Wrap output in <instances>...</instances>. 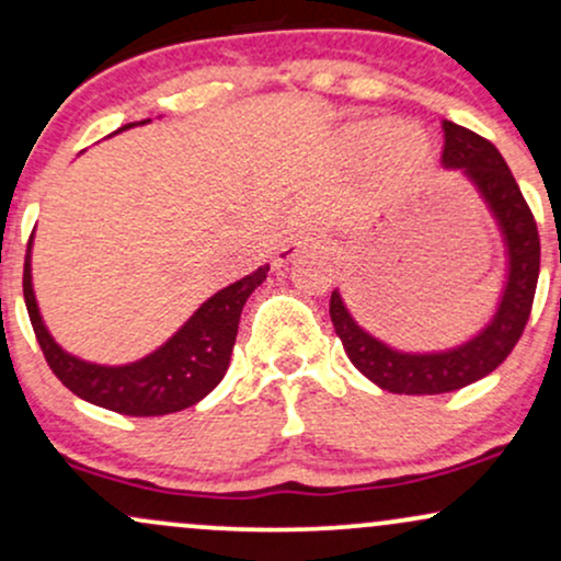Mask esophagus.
<instances>
[{
  "instance_id": "34e87169",
  "label": "esophagus",
  "mask_w": 561,
  "mask_h": 561,
  "mask_svg": "<svg viewBox=\"0 0 561 561\" xmlns=\"http://www.w3.org/2000/svg\"><path fill=\"white\" fill-rule=\"evenodd\" d=\"M311 248H319V237H313V234L293 237V240H289L285 248L276 253V261L287 263V261H293L298 253H302V250H311Z\"/></svg>"
}]
</instances>
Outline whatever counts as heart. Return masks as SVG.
<instances>
[{
	"instance_id": "obj_1",
	"label": "heart",
	"mask_w": 561,
	"mask_h": 561,
	"mask_svg": "<svg viewBox=\"0 0 561 561\" xmlns=\"http://www.w3.org/2000/svg\"><path fill=\"white\" fill-rule=\"evenodd\" d=\"M379 134H382V131H379V126L366 124V126H362L356 131V139L358 141H377ZM392 141H396V145L401 147V150H409V152H420L422 145H424L420 134H416L411 126H398L396 131H392Z\"/></svg>"
}]
</instances>
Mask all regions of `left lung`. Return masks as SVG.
I'll use <instances>...</instances> for the list:
<instances>
[{
	"instance_id": "1",
	"label": "left lung",
	"mask_w": 561,
	"mask_h": 561,
	"mask_svg": "<svg viewBox=\"0 0 561 561\" xmlns=\"http://www.w3.org/2000/svg\"><path fill=\"white\" fill-rule=\"evenodd\" d=\"M443 134H446L443 163L446 169H461L469 182L478 186L506 242V287L491 324L474 334L469 343L450 347V351L403 353L364 332L353 321L337 289L330 298L334 332L343 340L353 366L382 390L403 392V396H437V392L467 388L504 364L530 319L540 272L536 218L519 192V184L514 182L506 160L491 141L454 121H443Z\"/></svg>"
}]
</instances>
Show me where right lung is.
I'll use <instances>...</instances> for the list:
<instances>
[{"label":"right lung","mask_w":561,"mask_h":561,"mask_svg":"<svg viewBox=\"0 0 561 561\" xmlns=\"http://www.w3.org/2000/svg\"><path fill=\"white\" fill-rule=\"evenodd\" d=\"M124 128H131V124ZM266 274L268 266H261L234 285L218 289L169 343L126 366L81 362L55 343L38 317L34 285H31V242L23 266V298L44 358L70 392L126 416H163L203 401L221 382L229 369L244 300L266 279Z\"/></svg>","instance_id":"obj_1"}]
</instances>
